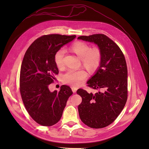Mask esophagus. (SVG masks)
Wrapping results in <instances>:
<instances>
[{
    "mask_svg": "<svg viewBox=\"0 0 149 149\" xmlns=\"http://www.w3.org/2000/svg\"><path fill=\"white\" fill-rule=\"evenodd\" d=\"M71 89H72L73 93H76V91H77V88L76 87H71Z\"/></svg>",
    "mask_w": 149,
    "mask_h": 149,
    "instance_id": "esophagus-1",
    "label": "esophagus"
}]
</instances>
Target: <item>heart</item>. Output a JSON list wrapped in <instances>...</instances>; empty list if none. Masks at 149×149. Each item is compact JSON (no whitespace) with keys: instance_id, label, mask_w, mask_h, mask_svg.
I'll list each match as a JSON object with an SVG mask.
<instances>
[{"instance_id":"heart-1","label":"heart","mask_w":149,"mask_h":149,"mask_svg":"<svg viewBox=\"0 0 149 149\" xmlns=\"http://www.w3.org/2000/svg\"><path fill=\"white\" fill-rule=\"evenodd\" d=\"M70 49L81 58L82 65L89 70H95L99 67L101 61V52L98 48H91L86 42L77 41L70 47ZM64 55L65 51L63 49H59L55 53L54 62L58 68L63 66ZM87 77V72L82 69L68 70L62 76V80L65 84L78 87Z\"/></svg>"}]
</instances>
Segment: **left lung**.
<instances>
[{"mask_svg": "<svg viewBox=\"0 0 149 149\" xmlns=\"http://www.w3.org/2000/svg\"><path fill=\"white\" fill-rule=\"evenodd\" d=\"M78 39L94 42L101 52L100 67L87 82V86L99 91L95 94L83 89L77 91L82 98L78 105L79 117L91 128H104L117 118L128 97L125 57L119 47L104 34L81 36Z\"/></svg>", "mask_w": 149, "mask_h": 149, "instance_id": "1", "label": "left lung"}]
</instances>
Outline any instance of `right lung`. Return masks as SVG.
<instances>
[{"label":"right lung","instance_id":"obj_1","mask_svg":"<svg viewBox=\"0 0 149 149\" xmlns=\"http://www.w3.org/2000/svg\"><path fill=\"white\" fill-rule=\"evenodd\" d=\"M75 37L45 35L34 40L25 54L20 72V93L28 114L41 125L52 126L60 120L73 93L65 85L58 92H51L48 86L59 73L54 62L55 53Z\"/></svg>","mask_w":149,"mask_h":149}]
</instances>
